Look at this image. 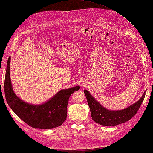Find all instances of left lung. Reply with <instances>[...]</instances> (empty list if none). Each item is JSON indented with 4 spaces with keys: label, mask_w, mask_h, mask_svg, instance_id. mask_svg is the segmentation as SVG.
<instances>
[{
    "label": "left lung",
    "mask_w": 153,
    "mask_h": 153,
    "mask_svg": "<svg viewBox=\"0 0 153 153\" xmlns=\"http://www.w3.org/2000/svg\"><path fill=\"white\" fill-rule=\"evenodd\" d=\"M146 91L137 102L126 108L118 110H112L105 108L87 90H84V93L90 108L92 120L103 126H112L127 122L137 114L145 98Z\"/></svg>",
    "instance_id": "left-lung-1"
}]
</instances>
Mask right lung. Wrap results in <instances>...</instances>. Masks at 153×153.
<instances>
[{
	"label": "right lung",
	"instance_id": "1",
	"mask_svg": "<svg viewBox=\"0 0 153 153\" xmlns=\"http://www.w3.org/2000/svg\"><path fill=\"white\" fill-rule=\"evenodd\" d=\"M11 57L8 59L4 92L8 105L12 110L30 126L35 129H52L57 128L66 121L69 98L80 86L60 90L46 102L34 105L20 99L13 89L10 78Z\"/></svg>",
	"mask_w": 153,
	"mask_h": 153
}]
</instances>
